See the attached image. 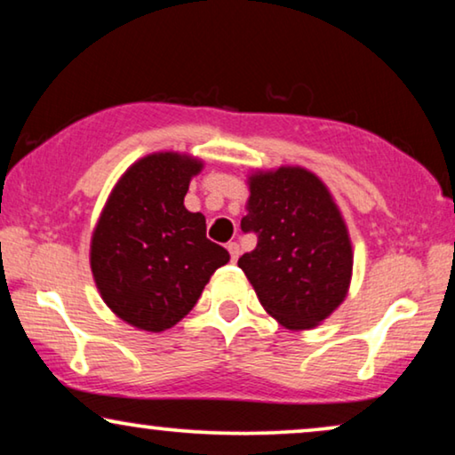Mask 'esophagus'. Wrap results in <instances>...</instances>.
Returning <instances> with one entry per match:
<instances>
[{
  "instance_id": "esophagus-1",
  "label": "esophagus",
  "mask_w": 455,
  "mask_h": 455,
  "mask_svg": "<svg viewBox=\"0 0 455 455\" xmlns=\"http://www.w3.org/2000/svg\"><path fill=\"white\" fill-rule=\"evenodd\" d=\"M228 251H229V254H232V263H235V260L240 259V244H238V242H229Z\"/></svg>"
}]
</instances>
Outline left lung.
Here are the masks:
<instances>
[{
    "instance_id": "left-lung-1",
    "label": "left lung",
    "mask_w": 455,
    "mask_h": 455,
    "mask_svg": "<svg viewBox=\"0 0 455 455\" xmlns=\"http://www.w3.org/2000/svg\"><path fill=\"white\" fill-rule=\"evenodd\" d=\"M240 226L259 242L238 267L279 325L315 329L350 290L354 252L344 215L325 182L300 165L252 172Z\"/></svg>"
}]
</instances>
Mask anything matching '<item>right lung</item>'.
Returning <instances> with one entry per match:
<instances>
[{
    "instance_id": "add662e5",
    "label": "right lung",
    "mask_w": 455,
    "mask_h": 455,
    "mask_svg": "<svg viewBox=\"0 0 455 455\" xmlns=\"http://www.w3.org/2000/svg\"><path fill=\"white\" fill-rule=\"evenodd\" d=\"M204 164L161 151L134 161L109 192L91 238V271L103 302L124 323L159 333L195 308L229 260L207 238L203 213L184 207Z\"/></svg>"
}]
</instances>
